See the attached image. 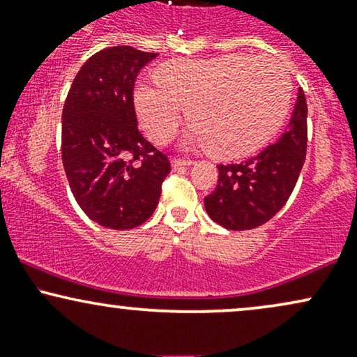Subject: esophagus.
<instances>
[{
  "label": "esophagus",
  "instance_id": "1",
  "mask_svg": "<svg viewBox=\"0 0 357 357\" xmlns=\"http://www.w3.org/2000/svg\"><path fill=\"white\" fill-rule=\"evenodd\" d=\"M186 166H192V161H183V159H173V161H171V167H173V169H179V167Z\"/></svg>",
  "mask_w": 357,
  "mask_h": 357
}]
</instances>
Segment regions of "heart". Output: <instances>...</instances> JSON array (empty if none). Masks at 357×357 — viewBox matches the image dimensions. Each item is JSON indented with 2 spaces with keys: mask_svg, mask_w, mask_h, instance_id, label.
Here are the masks:
<instances>
[{
  "mask_svg": "<svg viewBox=\"0 0 357 357\" xmlns=\"http://www.w3.org/2000/svg\"><path fill=\"white\" fill-rule=\"evenodd\" d=\"M155 82L134 87V105L153 141L173 137L186 109L192 122L186 146H208L213 155L236 159L260 149L284 124L292 82L280 61L250 53L208 60H169Z\"/></svg>",
  "mask_w": 357,
  "mask_h": 357,
  "instance_id": "obj_1",
  "label": "heart"
}]
</instances>
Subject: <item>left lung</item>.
I'll list each match as a JSON object with an SVG mask.
<instances>
[{
  "mask_svg": "<svg viewBox=\"0 0 357 357\" xmlns=\"http://www.w3.org/2000/svg\"><path fill=\"white\" fill-rule=\"evenodd\" d=\"M307 102L298 89L289 127L277 142L240 165H220L218 184L204 198L208 216L227 230H252L284 208L305 161Z\"/></svg>",
  "mask_w": 357,
  "mask_h": 357,
  "instance_id": "1",
  "label": "left lung"
}]
</instances>
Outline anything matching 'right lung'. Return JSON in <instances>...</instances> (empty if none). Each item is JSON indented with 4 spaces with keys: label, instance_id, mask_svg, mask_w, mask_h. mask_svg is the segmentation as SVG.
<instances>
[{
    "label": "right lung",
    "instance_id": "1",
    "mask_svg": "<svg viewBox=\"0 0 357 357\" xmlns=\"http://www.w3.org/2000/svg\"><path fill=\"white\" fill-rule=\"evenodd\" d=\"M158 53L97 52L82 65L61 112V161L82 211L100 227L130 230L153 215L169 161L137 129L132 90Z\"/></svg>",
    "mask_w": 357,
    "mask_h": 357
}]
</instances>
